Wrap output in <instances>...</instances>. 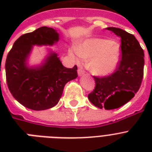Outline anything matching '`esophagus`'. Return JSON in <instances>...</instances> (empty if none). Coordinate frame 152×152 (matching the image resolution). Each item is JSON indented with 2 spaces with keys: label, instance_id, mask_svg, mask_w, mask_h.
I'll list each match as a JSON object with an SVG mask.
<instances>
[{
  "label": "esophagus",
  "instance_id": "1",
  "mask_svg": "<svg viewBox=\"0 0 152 152\" xmlns=\"http://www.w3.org/2000/svg\"><path fill=\"white\" fill-rule=\"evenodd\" d=\"M83 74H84V71H83V69H81V68H80V69H78V75H79V76H83Z\"/></svg>",
  "mask_w": 152,
  "mask_h": 152
}]
</instances>
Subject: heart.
Segmentation results:
<instances>
[{
  "mask_svg": "<svg viewBox=\"0 0 152 152\" xmlns=\"http://www.w3.org/2000/svg\"><path fill=\"white\" fill-rule=\"evenodd\" d=\"M70 55L76 60L80 57L89 59L88 69L97 76H107L118 67L121 59V46L118 42L99 38L88 39L82 42L76 52L70 51Z\"/></svg>",
  "mask_w": 152,
  "mask_h": 152,
  "instance_id": "obj_1",
  "label": "heart"
}]
</instances>
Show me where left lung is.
<instances>
[{
    "mask_svg": "<svg viewBox=\"0 0 152 152\" xmlns=\"http://www.w3.org/2000/svg\"><path fill=\"white\" fill-rule=\"evenodd\" d=\"M121 38V60L115 72L108 76H94L95 88L88 95L98 108L113 110L121 107L135 96L144 76V53L134 35L117 27H107Z\"/></svg>",
    "mask_w": 152,
    "mask_h": 152,
    "instance_id": "left-lung-1",
    "label": "left lung"
}]
</instances>
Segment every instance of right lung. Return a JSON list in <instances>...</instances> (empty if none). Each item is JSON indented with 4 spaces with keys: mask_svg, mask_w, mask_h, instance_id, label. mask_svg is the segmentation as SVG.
Segmentation results:
<instances>
[{
    "mask_svg": "<svg viewBox=\"0 0 152 152\" xmlns=\"http://www.w3.org/2000/svg\"><path fill=\"white\" fill-rule=\"evenodd\" d=\"M59 40L53 28L39 27L21 35L14 42L5 62L6 81L12 96L23 106L34 110H44L57 105L64 85L76 79L77 66H63L57 53L50 50L42 64L28 65L33 46H53Z\"/></svg>",
    "mask_w": 152,
    "mask_h": 152,
    "instance_id": "add662e5",
    "label": "right lung"
}]
</instances>
